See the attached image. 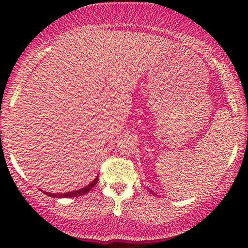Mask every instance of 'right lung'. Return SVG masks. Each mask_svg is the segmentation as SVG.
I'll return each mask as SVG.
<instances>
[{
  "mask_svg": "<svg viewBox=\"0 0 248 248\" xmlns=\"http://www.w3.org/2000/svg\"><path fill=\"white\" fill-rule=\"evenodd\" d=\"M98 179L99 177L96 176L95 179L93 182H91V184H88L85 187H82V189H79V190H75V191L72 192H65V193H50V192H45V195L50 196V197H53V198H67V197H77V196H81V195H85V193H87L90 191L91 189H92L93 186H95L96 183H98ZM44 192V191H43Z\"/></svg>",
  "mask_w": 248,
  "mask_h": 248,
  "instance_id": "obj_1",
  "label": "right lung"
}]
</instances>
